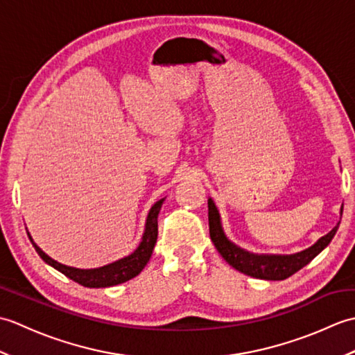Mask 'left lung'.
<instances>
[{
  "label": "left lung",
  "instance_id": "left-lung-1",
  "mask_svg": "<svg viewBox=\"0 0 355 355\" xmlns=\"http://www.w3.org/2000/svg\"><path fill=\"white\" fill-rule=\"evenodd\" d=\"M207 206L210 239H212V243L215 244L216 250L220 252V254L233 268L241 271V273L256 279H266V281H284V279L290 277L300 268H304L306 263H310L315 256L331 243V239L334 238L338 229V224H340L337 223L333 230L327 233L325 236L315 241L311 247L305 248L302 252L293 254H261L247 252L245 248H241L235 243H232V241L225 236L221 224L220 210L215 206L212 198L207 200ZM342 214L343 206L340 207V218Z\"/></svg>",
  "mask_w": 355,
  "mask_h": 355
}]
</instances>
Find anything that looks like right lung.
Segmentation results:
<instances>
[{"label":"right lung","mask_w":355,"mask_h":355,"mask_svg":"<svg viewBox=\"0 0 355 355\" xmlns=\"http://www.w3.org/2000/svg\"><path fill=\"white\" fill-rule=\"evenodd\" d=\"M164 200L166 197L158 200L157 202H154V206L149 209L146 223H145V230H143V235L137 248H135L131 254L125 256V258H120L114 262L107 263V266H102L97 268H76V267L64 266V263L51 259L47 253H44L41 248L36 245L28 230H27V235H28L30 243L33 244L36 253L41 256L45 263H49V266H51L53 268L61 271L62 275L70 277L71 281L84 286H88V288H107V286H114V285L130 281V279L137 276L140 271L146 267V263L150 258V254H153L155 243H157V235H158L157 218Z\"/></svg>","instance_id":"1"}]
</instances>
